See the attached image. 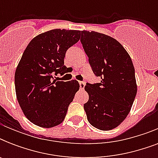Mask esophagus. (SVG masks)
Instances as JSON below:
<instances>
[{
  "mask_svg": "<svg viewBox=\"0 0 158 158\" xmlns=\"http://www.w3.org/2000/svg\"><path fill=\"white\" fill-rule=\"evenodd\" d=\"M79 88H80V89L83 90V89H84V87H85V83H84V82L80 81L79 82Z\"/></svg>",
  "mask_w": 158,
  "mask_h": 158,
  "instance_id": "esophagus-1",
  "label": "esophagus"
}]
</instances>
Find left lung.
I'll return each mask as SVG.
<instances>
[{
    "label": "left lung",
    "mask_w": 158,
    "mask_h": 158,
    "mask_svg": "<svg viewBox=\"0 0 158 158\" xmlns=\"http://www.w3.org/2000/svg\"><path fill=\"white\" fill-rule=\"evenodd\" d=\"M89 62L101 82L85 85L84 105L89 122L101 130L117 127L130 112L137 94L135 67L130 55L115 38L94 31H81Z\"/></svg>",
    "instance_id": "obj_1"
}]
</instances>
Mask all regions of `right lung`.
<instances>
[{
    "label": "right lung",
    "mask_w": 158,
    "mask_h": 158,
    "mask_svg": "<svg viewBox=\"0 0 158 158\" xmlns=\"http://www.w3.org/2000/svg\"><path fill=\"white\" fill-rule=\"evenodd\" d=\"M80 31L52 29L33 38L15 74L17 100L34 125L52 128L64 120L68 106L79 89L76 80L57 81L66 73V51L79 40Z\"/></svg>",
    "instance_id": "right-lung-1"
}]
</instances>
